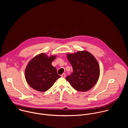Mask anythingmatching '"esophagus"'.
<instances>
[{"label": "esophagus", "instance_id": "1", "mask_svg": "<svg viewBox=\"0 0 128 128\" xmlns=\"http://www.w3.org/2000/svg\"><path fill=\"white\" fill-rule=\"evenodd\" d=\"M61 76V77H62V78H65V76H66V74H63Z\"/></svg>", "mask_w": 128, "mask_h": 128}]
</instances>
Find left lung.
Wrapping results in <instances>:
<instances>
[{
	"label": "left lung",
	"instance_id": "1",
	"mask_svg": "<svg viewBox=\"0 0 128 128\" xmlns=\"http://www.w3.org/2000/svg\"><path fill=\"white\" fill-rule=\"evenodd\" d=\"M73 72L66 78L71 86L80 92L92 88L97 83L100 76V67L96 58L89 52L78 51L67 54Z\"/></svg>",
	"mask_w": 128,
	"mask_h": 128
}]
</instances>
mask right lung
Masks as SVG:
<instances>
[{
  "instance_id": "add662e5",
  "label": "right lung",
  "mask_w": 128,
  "mask_h": 128,
  "mask_svg": "<svg viewBox=\"0 0 128 128\" xmlns=\"http://www.w3.org/2000/svg\"><path fill=\"white\" fill-rule=\"evenodd\" d=\"M56 57V56L48 57L42 53L29 62L25 69V78L32 88L39 92H45L61 78L56 68L52 65Z\"/></svg>"
}]
</instances>
